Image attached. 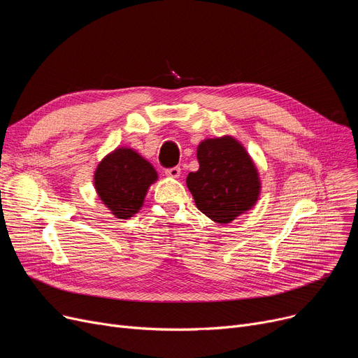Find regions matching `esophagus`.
<instances>
[{"mask_svg":"<svg viewBox=\"0 0 358 358\" xmlns=\"http://www.w3.org/2000/svg\"><path fill=\"white\" fill-rule=\"evenodd\" d=\"M165 174H166L168 177H171V178H178L180 174H181V168H180V166L166 168V169H165Z\"/></svg>","mask_w":358,"mask_h":358,"instance_id":"obj_1","label":"esophagus"}]
</instances>
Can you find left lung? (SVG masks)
I'll list each match as a JSON object with an SVG mask.
<instances>
[{
    "instance_id": "left-lung-1",
    "label": "left lung",
    "mask_w": 358,
    "mask_h": 358,
    "mask_svg": "<svg viewBox=\"0 0 358 358\" xmlns=\"http://www.w3.org/2000/svg\"><path fill=\"white\" fill-rule=\"evenodd\" d=\"M199 169L187 176L197 209L217 223H231L252 209L261 190L257 166L232 136L204 139L197 146Z\"/></svg>"
}]
</instances>
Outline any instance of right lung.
I'll return each mask as SVG.
<instances>
[{
    "label": "right lung",
    "instance_id": "add662e5",
    "mask_svg": "<svg viewBox=\"0 0 358 358\" xmlns=\"http://www.w3.org/2000/svg\"><path fill=\"white\" fill-rule=\"evenodd\" d=\"M157 180L155 168L131 148L115 149L94 173L99 197L119 219H129L141 210L148 189Z\"/></svg>",
    "mask_w": 358,
    "mask_h": 358
}]
</instances>
